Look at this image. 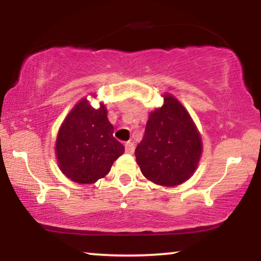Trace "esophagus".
I'll return each instance as SVG.
<instances>
[{"label":"esophagus","mask_w":261,"mask_h":261,"mask_svg":"<svg viewBox=\"0 0 261 261\" xmlns=\"http://www.w3.org/2000/svg\"><path fill=\"white\" fill-rule=\"evenodd\" d=\"M134 149H135V146L133 142H130V141H128V142L125 143V151H126L127 153H133Z\"/></svg>","instance_id":"obj_1"}]
</instances>
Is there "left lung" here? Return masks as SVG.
Wrapping results in <instances>:
<instances>
[{
    "label": "left lung",
    "instance_id": "obj_1",
    "mask_svg": "<svg viewBox=\"0 0 261 261\" xmlns=\"http://www.w3.org/2000/svg\"><path fill=\"white\" fill-rule=\"evenodd\" d=\"M201 149V137L190 115L174 97L166 94L164 106L149 115L135 155L146 178L174 187L195 172Z\"/></svg>",
    "mask_w": 261,
    "mask_h": 261
}]
</instances>
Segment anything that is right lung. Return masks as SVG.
<instances>
[{
	"label": "right lung",
	"mask_w": 261,
	"mask_h": 261,
	"mask_svg": "<svg viewBox=\"0 0 261 261\" xmlns=\"http://www.w3.org/2000/svg\"><path fill=\"white\" fill-rule=\"evenodd\" d=\"M107 109H94L87 98L71 110L60 127L56 157L62 173L80 184H92L109 173L125 148L113 136Z\"/></svg>",
	"instance_id": "1"
}]
</instances>
